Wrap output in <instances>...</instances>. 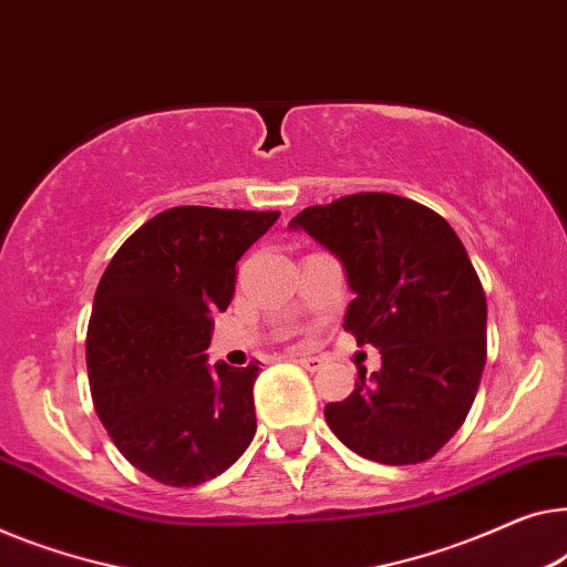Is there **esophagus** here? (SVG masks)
<instances>
[{"label": "esophagus", "instance_id": "esophagus-1", "mask_svg": "<svg viewBox=\"0 0 567 567\" xmlns=\"http://www.w3.org/2000/svg\"><path fill=\"white\" fill-rule=\"evenodd\" d=\"M293 360H297L301 368H307L309 373H317V371H322V368H324V360L317 358V355H293Z\"/></svg>", "mask_w": 567, "mask_h": 567}]
</instances>
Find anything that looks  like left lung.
Returning <instances> with one entry per match:
<instances>
[{
	"label": "left lung",
	"mask_w": 567,
	"mask_h": 567,
	"mask_svg": "<svg viewBox=\"0 0 567 567\" xmlns=\"http://www.w3.org/2000/svg\"><path fill=\"white\" fill-rule=\"evenodd\" d=\"M340 258L355 293L344 330L381 350V371L324 420L352 453L424 463L461 430L486 365V293L455 229L396 194H350L289 223Z\"/></svg>",
	"instance_id": "8db88e82"
}]
</instances>
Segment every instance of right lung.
Instances as JSON below:
<instances>
[{
	"label": "right lung",
	"mask_w": 567,
	"mask_h": 567,
	"mask_svg": "<svg viewBox=\"0 0 567 567\" xmlns=\"http://www.w3.org/2000/svg\"><path fill=\"white\" fill-rule=\"evenodd\" d=\"M278 212L174 207L122 243L94 293L86 368L94 409L122 455L166 486L225 473L256 434L258 363L209 368L212 315L235 266Z\"/></svg>",
	"instance_id": "add662e5"
}]
</instances>
